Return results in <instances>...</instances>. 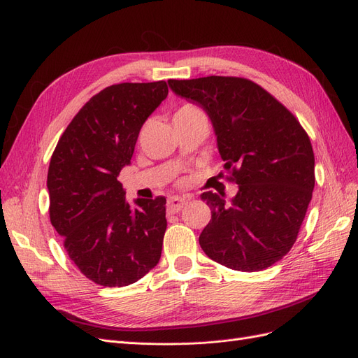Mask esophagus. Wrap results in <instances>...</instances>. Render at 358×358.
<instances>
[{
  "label": "esophagus",
  "instance_id": "34e87169",
  "mask_svg": "<svg viewBox=\"0 0 358 358\" xmlns=\"http://www.w3.org/2000/svg\"><path fill=\"white\" fill-rule=\"evenodd\" d=\"M185 204H187V200L182 199V196L173 195V196H170L169 201H167V210L170 213H178L185 207Z\"/></svg>",
  "mask_w": 358,
  "mask_h": 358
}]
</instances>
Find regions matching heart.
<instances>
[{
  "label": "heart",
  "mask_w": 358,
  "mask_h": 358,
  "mask_svg": "<svg viewBox=\"0 0 358 358\" xmlns=\"http://www.w3.org/2000/svg\"><path fill=\"white\" fill-rule=\"evenodd\" d=\"M179 110H180V113H183V110H196V108L187 105V106H182ZM179 110H178V113H179Z\"/></svg>",
  "instance_id": "1"
}]
</instances>
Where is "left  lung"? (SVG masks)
<instances>
[{"label":"left lung","mask_w":358,"mask_h":358,"mask_svg":"<svg viewBox=\"0 0 358 358\" xmlns=\"http://www.w3.org/2000/svg\"><path fill=\"white\" fill-rule=\"evenodd\" d=\"M178 96L210 117L217 150L238 191L204 192L212 219L199 238L204 253L231 269L262 271L286 256L315 183L311 141L290 110L240 77L169 80Z\"/></svg>","instance_id":"8db88e82"}]
</instances>
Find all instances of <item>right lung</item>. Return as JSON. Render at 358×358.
Segmentation results:
<instances>
[{
  "label": "right lung",
  "instance_id": "right-lung-1",
  "mask_svg": "<svg viewBox=\"0 0 358 358\" xmlns=\"http://www.w3.org/2000/svg\"><path fill=\"white\" fill-rule=\"evenodd\" d=\"M167 94L166 81L109 85L78 110L52 155L50 222L71 261L96 285L129 286L162 257L166 199H138L131 207L117 178Z\"/></svg>",
  "mask_w": 358,
  "mask_h": 358
}]
</instances>
